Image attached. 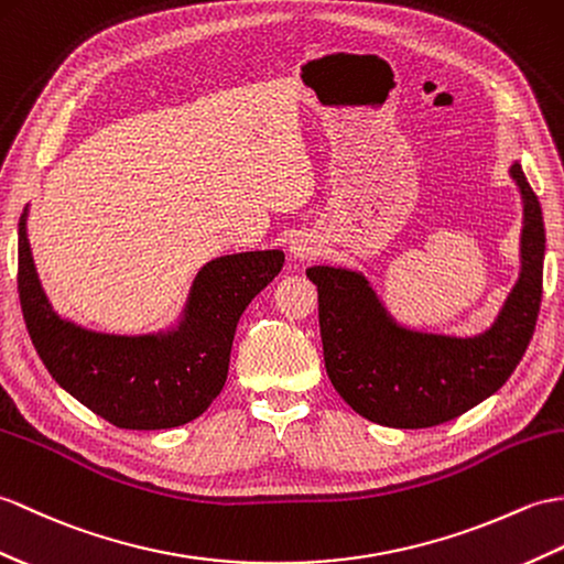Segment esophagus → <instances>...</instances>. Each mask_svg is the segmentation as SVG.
I'll list each match as a JSON object with an SVG mask.
<instances>
[{
	"label": "esophagus",
	"mask_w": 564,
	"mask_h": 564,
	"mask_svg": "<svg viewBox=\"0 0 564 564\" xmlns=\"http://www.w3.org/2000/svg\"><path fill=\"white\" fill-rule=\"evenodd\" d=\"M291 254L295 259H310L312 254H317V245L310 238H295L291 245Z\"/></svg>",
	"instance_id": "34e87169"
}]
</instances>
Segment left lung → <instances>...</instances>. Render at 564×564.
<instances>
[{
	"label": "left lung",
	"instance_id": "left-lung-1",
	"mask_svg": "<svg viewBox=\"0 0 564 564\" xmlns=\"http://www.w3.org/2000/svg\"><path fill=\"white\" fill-rule=\"evenodd\" d=\"M523 199L521 273L488 332L470 338L411 332L391 319L358 271L312 267L319 291L324 365L352 411L387 427H432L488 399L514 372L539 319L545 228L539 196L519 163Z\"/></svg>",
	"mask_w": 564,
	"mask_h": 564
}]
</instances>
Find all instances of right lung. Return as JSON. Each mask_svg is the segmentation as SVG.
<instances>
[{
  "instance_id": "1",
  "label": "right lung",
  "mask_w": 564,
  "mask_h": 564,
  "mask_svg": "<svg viewBox=\"0 0 564 564\" xmlns=\"http://www.w3.org/2000/svg\"><path fill=\"white\" fill-rule=\"evenodd\" d=\"M281 269V250L218 257L196 273L177 329L96 334L52 310L35 273L25 212L19 223V300L37 356L62 389L124 430L177 427L212 405L228 379L245 307Z\"/></svg>"
}]
</instances>
